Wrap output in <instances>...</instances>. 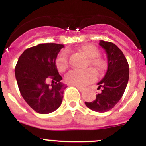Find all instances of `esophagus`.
<instances>
[{"label":"esophagus","instance_id":"esophagus-1","mask_svg":"<svg viewBox=\"0 0 146 146\" xmlns=\"http://www.w3.org/2000/svg\"><path fill=\"white\" fill-rule=\"evenodd\" d=\"M76 87H77V88L78 89V90H79L80 91H83L85 90V88H83V87H81V86H76Z\"/></svg>","mask_w":146,"mask_h":146}]
</instances>
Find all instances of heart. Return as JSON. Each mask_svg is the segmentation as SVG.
I'll return each instance as SVG.
<instances>
[{"label": "heart", "mask_w": 146, "mask_h": 146, "mask_svg": "<svg viewBox=\"0 0 146 146\" xmlns=\"http://www.w3.org/2000/svg\"><path fill=\"white\" fill-rule=\"evenodd\" d=\"M78 52L88 58V66H91L97 74H102L107 69V62L99 57V51L91 44L83 45L77 49ZM56 66L59 72H64L69 67V55L66 52H62L56 60ZM96 80L95 72L91 69L84 71H71L65 76V81L69 85L75 86H85Z\"/></svg>", "instance_id": "b5f03b06"}]
</instances>
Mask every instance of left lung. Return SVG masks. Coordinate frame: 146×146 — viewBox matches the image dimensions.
Masks as SVG:
<instances>
[{"mask_svg":"<svg viewBox=\"0 0 146 146\" xmlns=\"http://www.w3.org/2000/svg\"><path fill=\"white\" fill-rule=\"evenodd\" d=\"M99 45L108 55V70L104 78L97 85L101 91L92 102H86L89 109L98 113L108 112L119 102L125 91L129 76L127 60L115 44L100 41Z\"/></svg>","mask_w":146,"mask_h":146,"instance_id":"8db88e82","label":"left lung"}]
</instances>
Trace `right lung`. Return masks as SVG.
<instances>
[{"label":"right lung","mask_w":146,"mask_h":146,"mask_svg":"<svg viewBox=\"0 0 146 146\" xmlns=\"http://www.w3.org/2000/svg\"><path fill=\"white\" fill-rule=\"evenodd\" d=\"M64 46L55 43L40 44L30 47L20 56L15 72L23 99L40 114L52 113L60 106L66 86L60 80L55 60ZM55 83L50 86L47 81Z\"/></svg>","instance_id":"obj_1"}]
</instances>
